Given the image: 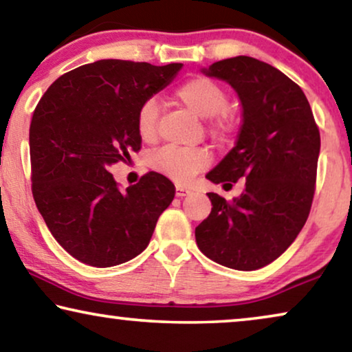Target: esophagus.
I'll use <instances>...</instances> for the list:
<instances>
[{
  "mask_svg": "<svg viewBox=\"0 0 352 352\" xmlns=\"http://www.w3.org/2000/svg\"><path fill=\"white\" fill-rule=\"evenodd\" d=\"M190 194V189H187V187H184V186H181V184H177L176 186V197H186V195H189Z\"/></svg>",
  "mask_w": 352,
  "mask_h": 352,
  "instance_id": "1",
  "label": "esophagus"
}]
</instances>
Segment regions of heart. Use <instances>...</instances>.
<instances>
[{"instance_id":"1","label":"heart","mask_w":352,"mask_h":352,"mask_svg":"<svg viewBox=\"0 0 352 352\" xmlns=\"http://www.w3.org/2000/svg\"><path fill=\"white\" fill-rule=\"evenodd\" d=\"M176 99L200 118H213L216 133H226L229 122L221 112L228 107V93L216 81L197 75L184 81L176 89ZM158 104L155 99H147L138 110L136 129L142 141H152L157 136ZM153 170L171 177L176 182H187L210 163L206 148L163 147L148 158Z\"/></svg>"}]
</instances>
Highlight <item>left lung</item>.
<instances>
[{
    "instance_id": "1",
    "label": "left lung",
    "mask_w": 352,
    "mask_h": 352,
    "mask_svg": "<svg viewBox=\"0 0 352 352\" xmlns=\"http://www.w3.org/2000/svg\"><path fill=\"white\" fill-rule=\"evenodd\" d=\"M201 74L229 83L242 102L237 142L206 179L230 187L245 179V189L232 201L210 192L213 208L195 240L221 266L254 271L280 256L309 216L319 128L300 86L266 62L237 56Z\"/></svg>"
}]
</instances>
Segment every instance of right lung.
Here are the masks:
<instances>
[{
	"label": "right lung",
	"mask_w": 352,
	"mask_h": 352,
	"mask_svg": "<svg viewBox=\"0 0 352 352\" xmlns=\"http://www.w3.org/2000/svg\"><path fill=\"white\" fill-rule=\"evenodd\" d=\"M181 69L102 59L62 75L38 102L30 123L33 199L52 237L78 261L110 267L136 258L175 199L160 173L120 190L107 168L141 148L138 110Z\"/></svg>",
	"instance_id": "obj_1"
}]
</instances>
